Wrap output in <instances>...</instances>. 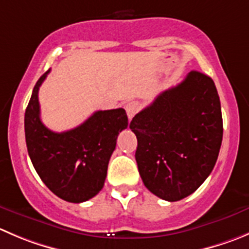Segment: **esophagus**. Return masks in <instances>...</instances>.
I'll return each instance as SVG.
<instances>
[{"label":"esophagus","mask_w":249,"mask_h":249,"mask_svg":"<svg viewBox=\"0 0 249 249\" xmlns=\"http://www.w3.org/2000/svg\"><path fill=\"white\" fill-rule=\"evenodd\" d=\"M125 109H126L127 118H129V120H131L132 117L139 112L140 103L136 102V101H131V102H129L126 106H125Z\"/></svg>","instance_id":"obj_1"}]
</instances>
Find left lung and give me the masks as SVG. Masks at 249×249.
Segmentation results:
<instances>
[{"label":"left lung","instance_id":"obj_1","mask_svg":"<svg viewBox=\"0 0 249 249\" xmlns=\"http://www.w3.org/2000/svg\"><path fill=\"white\" fill-rule=\"evenodd\" d=\"M144 186L176 202L194 194L213 170L223 141V117L215 84L192 71L137 113L130 123Z\"/></svg>","mask_w":249,"mask_h":249}]
</instances>
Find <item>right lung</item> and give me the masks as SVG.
I'll return each instance as SVG.
<instances>
[{
	"label": "right lung",
	"instance_id": "obj_1",
	"mask_svg": "<svg viewBox=\"0 0 249 249\" xmlns=\"http://www.w3.org/2000/svg\"><path fill=\"white\" fill-rule=\"evenodd\" d=\"M50 71L37 80L24 117L28 153L48 189L71 203H81L102 190L117 137L127 127L123 108L97 110L75 129L53 132L40 118L38 89Z\"/></svg>",
	"mask_w": 249,
	"mask_h": 249
}]
</instances>
